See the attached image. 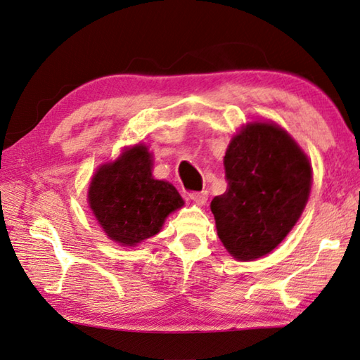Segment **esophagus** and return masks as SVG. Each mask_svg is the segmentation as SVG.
I'll return each mask as SVG.
<instances>
[{"instance_id":"obj_1","label":"esophagus","mask_w":360,"mask_h":360,"mask_svg":"<svg viewBox=\"0 0 360 360\" xmlns=\"http://www.w3.org/2000/svg\"><path fill=\"white\" fill-rule=\"evenodd\" d=\"M189 199L197 205H205L208 200L207 191H202V193H189Z\"/></svg>"}]
</instances>
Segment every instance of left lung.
Returning a JSON list of instances; mask_svg holds the SVG:
<instances>
[{
  "instance_id": "obj_1",
  "label": "left lung",
  "mask_w": 360,
  "mask_h": 360,
  "mask_svg": "<svg viewBox=\"0 0 360 360\" xmlns=\"http://www.w3.org/2000/svg\"><path fill=\"white\" fill-rule=\"evenodd\" d=\"M224 166L229 188L211 202L217 236L236 259H258L302 216L312 185L311 161L280 126L248 122L231 138Z\"/></svg>"
}]
</instances>
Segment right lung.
Instances as JSON below:
<instances>
[{"label": "right lung", "instance_id": "right-lung-1", "mask_svg": "<svg viewBox=\"0 0 360 360\" xmlns=\"http://www.w3.org/2000/svg\"><path fill=\"white\" fill-rule=\"evenodd\" d=\"M88 203L107 236L124 247L155 236L166 217L185 205L169 181L152 177V153L144 144L124 149L118 160L99 167Z\"/></svg>", "mask_w": 360, "mask_h": 360}]
</instances>
